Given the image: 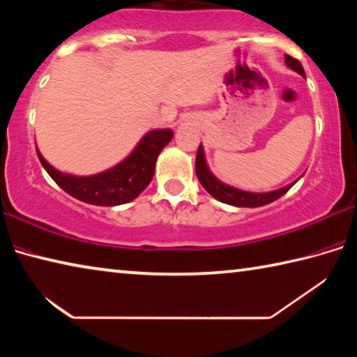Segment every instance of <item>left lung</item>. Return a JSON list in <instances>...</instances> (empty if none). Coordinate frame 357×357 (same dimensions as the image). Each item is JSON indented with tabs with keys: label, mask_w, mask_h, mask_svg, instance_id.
<instances>
[{
	"label": "left lung",
	"mask_w": 357,
	"mask_h": 357,
	"mask_svg": "<svg viewBox=\"0 0 357 357\" xmlns=\"http://www.w3.org/2000/svg\"><path fill=\"white\" fill-rule=\"evenodd\" d=\"M285 64L291 70L298 72L299 75L305 77L304 68H302V64L296 58L285 55ZM195 172H197L198 181H200L202 185L208 190L209 195H213L215 200H219L222 203L231 204V206H238V208L264 206V204L273 203L277 200V198L285 195V193L296 184V181H294V183L282 187V189L271 190V192H245V190L236 189V187H233V185H228L225 183H222L220 179H217L213 174V172L209 170V167L206 164V157H204V149L202 144L198 146L197 160H195Z\"/></svg>",
	"instance_id": "obj_1"
}]
</instances>
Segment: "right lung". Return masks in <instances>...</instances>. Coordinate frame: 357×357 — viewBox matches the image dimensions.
Masks as SVG:
<instances>
[{
  "mask_svg": "<svg viewBox=\"0 0 357 357\" xmlns=\"http://www.w3.org/2000/svg\"><path fill=\"white\" fill-rule=\"evenodd\" d=\"M172 138V129L149 130L123 162L91 176L58 172L42 157L38 148L36 153L50 178L69 195L96 206H118L135 200L146 189L154 176L157 157Z\"/></svg>",
  "mask_w": 357,
  "mask_h": 357,
  "instance_id": "right-lung-1",
  "label": "right lung"
}]
</instances>
